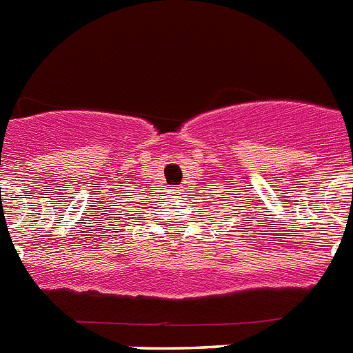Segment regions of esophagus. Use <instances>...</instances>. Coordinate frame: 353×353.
I'll list each match as a JSON object with an SVG mask.
<instances>
[{
  "instance_id": "obj_1",
  "label": "esophagus",
  "mask_w": 353,
  "mask_h": 353,
  "mask_svg": "<svg viewBox=\"0 0 353 353\" xmlns=\"http://www.w3.org/2000/svg\"><path fill=\"white\" fill-rule=\"evenodd\" d=\"M174 192H176V189H174V191H173V194H174Z\"/></svg>"
}]
</instances>
